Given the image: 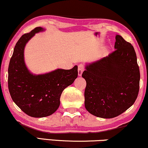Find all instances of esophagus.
Returning a JSON list of instances; mask_svg holds the SVG:
<instances>
[{"label":"esophagus","instance_id":"1","mask_svg":"<svg viewBox=\"0 0 148 148\" xmlns=\"http://www.w3.org/2000/svg\"><path fill=\"white\" fill-rule=\"evenodd\" d=\"M85 70V66L83 64H80L78 65V76H81L82 74H83V72Z\"/></svg>","mask_w":148,"mask_h":148}]
</instances>
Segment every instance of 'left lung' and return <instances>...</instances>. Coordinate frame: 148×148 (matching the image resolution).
I'll use <instances>...</instances> for the list:
<instances>
[{"mask_svg":"<svg viewBox=\"0 0 148 148\" xmlns=\"http://www.w3.org/2000/svg\"><path fill=\"white\" fill-rule=\"evenodd\" d=\"M115 50L107 57L86 66L85 106L92 115L113 118L134 103L139 91L140 72L130 43L115 36Z\"/></svg>","mask_w":148,"mask_h":148,"instance_id":"1","label":"left lung"}]
</instances>
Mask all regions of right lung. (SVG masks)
Returning <instances> with one entry per match:
<instances>
[{"label": "right lung", "instance_id": "obj_1", "mask_svg": "<svg viewBox=\"0 0 148 148\" xmlns=\"http://www.w3.org/2000/svg\"><path fill=\"white\" fill-rule=\"evenodd\" d=\"M36 27L25 33L15 46L8 68V88L12 100L24 113L33 117L52 115L60 105L63 91L72 85L78 76V66L71 70L58 69L41 75H33L24 61L25 45L36 33L43 31Z\"/></svg>", "mask_w": 148, "mask_h": 148}]
</instances>
